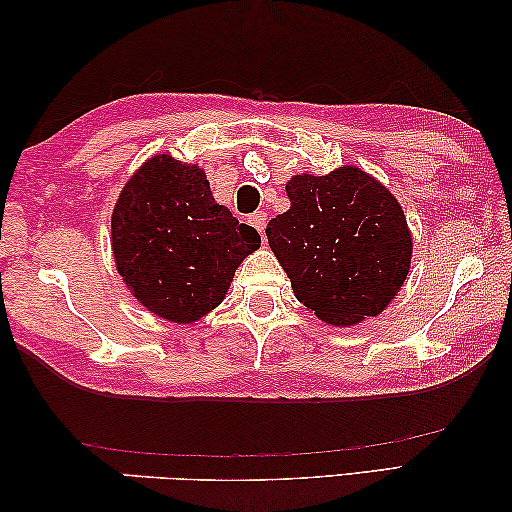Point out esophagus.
Segmentation results:
<instances>
[{"instance_id": "esophagus-1", "label": "esophagus", "mask_w": 512, "mask_h": 512, "mask_svg": "<svg viewBox=\"0 0 512 512\" xmlns=\"http://www.w3.org/2000/svg\"><path fill=\"white\" fill-rule=\"evenodd\" d=\"M249 224L254 226V229L265 238V226H267V213L265 211H256L254 215H249Z\"/></svg>"}]
</instances>
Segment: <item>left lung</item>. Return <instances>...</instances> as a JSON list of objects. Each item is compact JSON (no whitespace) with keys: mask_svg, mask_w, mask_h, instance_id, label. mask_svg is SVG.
Masks as SVG:
<instances>
[{"mask_svg":"<svg viewBox=\"0 0 512 512\" xmlns=\"http://www.w3.org/2000/svg\"><path fill=\"white\" fill-rule=\"evenodd\" d=\"M286 192L290 208L265 233L295 297L335 326L383 313L413 256L399 201L354 165L326 177L297 174Z\"/></svg>","mask_w":512,"mask_h":512,"instance_id":"8db88e82","label":"left lung"}]
</instances>
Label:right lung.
<instances>
[{"label":"right lung","instance_id":"1","mask_svg":"<svg viewBox=\"0 0 512 512\" xmlns=\"http://www.w3.org/2000/svg\"><path fill=\"white\" fill-rule=\"evenodd\" d=\"M117 272L131 295L163 320L190 324L222 304L233 274L261 247L211 195L197 165L158 154L122 188L111 217Z\"/></svg>","mask_w":512,"mask_h":512}]
</instances>
